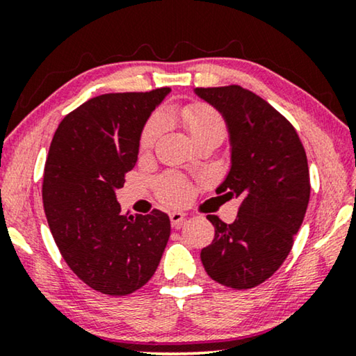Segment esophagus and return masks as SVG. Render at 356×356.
Here are the masks:
<instances>
[{"instance_id": "34e87169", "label": "esophagus", "mask_w": 356, "mask_h": 356, "mask_svg": "<svg viewBox=\"0 0 356 356\" xmlns=\"http://www.w3.org/2000/svg\"><path fill=\"white\" fill-rule=\"evenodd\" d=\"M184 218H186V213H184V212L175 211V212L170 213V222H172V227L173 228L181 227V223L184 222Z\"/></svg>"}]
</instances>
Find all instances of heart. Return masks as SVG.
Returning a JSON list of instances; mask_svg holds the SVG:
<instances>
[{"label":"heart","mask_w":356,"mask_h":356,"mask_svg":"<svg viewBox=\"0 0 356 356\" xmlns=\"http://www.w3.org/2000/svg\"><path fill=\"white\" fill-rule=\"evenodd\" d=\"M172 115L181 121L186 126V129L191 134L194 143L209 138H220L223 139L225 136V120L213 106L202 104V102H196V104H189L179 108H173ZM165 128L163 116L160 113H154L149 116L145 121L143 131L139 136V149L145 152L155 144V140ZM160 194L165 201L168 202H181L189 196V186L184 179L173 177H165L160 181Z\"/></svg>","instance_id":"1"}]
</instances>
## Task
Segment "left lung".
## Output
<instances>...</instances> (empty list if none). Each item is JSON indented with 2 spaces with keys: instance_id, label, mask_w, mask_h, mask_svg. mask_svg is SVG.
<instances>
[{
  "instance_id": "1",
  "label": "left lung",
  "mask_w": 356,
  "mask_h": 356,
  "mask_svg": "<svg viewBox=\"0 0 356 356\" xmlns=\"http://www.w3.org/2000/svg\"><path fill=\"white\" fill-rule=\"evenodd\" d=\"M230 134L232 167L217 188L241 199L233 223L207 216L216 236L201 251L212 280L235 290L262 284L286 259L309 202L303 144L284 115L240 86L197 87Z\"/></svg>"
}]
</instances>
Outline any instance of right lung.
<instances>
[{
	"label": "right lung",
	"instance_id": "1",
	"mask_svg": "<svg viewBox=\"0 0 356 356\" xmlns=\"http://www.w3.org/2000/svg\"><path fill=\"white\" fill-rule=\"evenodd\" d=\"M170 92L104 94L65 116L43 173V209L63 259L100 293L129 295L147 284L170 238V218L121 212L116 189L134 168L145 121Z\"/></svg>",
	"mask_w": 356,
	"mask_h": 356
}]
</instances>
